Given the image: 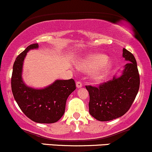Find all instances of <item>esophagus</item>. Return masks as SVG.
<instances>
[{"mask_svg":"<svg viewBox=\"0 0 152 152\" xmlns=\"http://www.w3.org/2000/svg\"><path fill=\"white\" fill-rule=\"evenodd\" d=\"M81 86H82V83L81 81H78L76 82V87H77V88H81Z\"/></svg>","mask_w":152,"mask_h":152,"instance_id":"esophagus-1","label":"esophagus"}]
</instances>
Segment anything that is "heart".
<instances>
[{"instance_id": "b5f03b06", "label": "heart", "mask_w": 152, "mask_h": 152, "mask_svg": "<svg viewBox=\"0 0 152 152\" xmlns=\"http://www.w3.org/2000/svg\"><path fill=\"white\" fill-rule=\"evenodd\" d=\"M106 60L107 57L104 55H93L81 64V68L83 70H90L100 65L99 69L94 74V78L95 79H100L110 68L109 62Z\"/></svg>"}]
</instances>
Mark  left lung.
Returning <instances> with one entry per match:
<instances>
[{
    "label": "left lung",
    "mask_w": 152,
    "mask_h": 152,
    "mask_svg": "<svg viewBox=\"0 0 152 152\" xmlns=\"http://www.w3.org/2000/svg\"><path fill=\"white\" fill-rule=\"evenodd\" d=\"M123 57L128 63L120 77H114L99 86H86L90 97L89 113L99 121H110L124 115L139 91L140 78L136 59L126 48L123 49Z\"/></svg>",
    "instance_id": "left-lung-1"
}]
</instances>
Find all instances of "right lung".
<instances>
[{"label": "right lung", "mask_w": 152, "mask_h": 152, "mask_svg": "<svg viewBox=\"0 0 152 152\" xmlns=\"http://www.w3.org/2000/svg\"><path fill=\"white\" fill-rule=\"evenodd\" d=\"M38 47V43L31 44L15 58L11 76L12 93L20 109L28 118L37 123H55L65 112L66 100L76 89V83L71 78L57 80L43 89L26 86L21 77L23 62L27 52Z\"/></svg>", "instance_id": "obj_1"}]
</instances>
